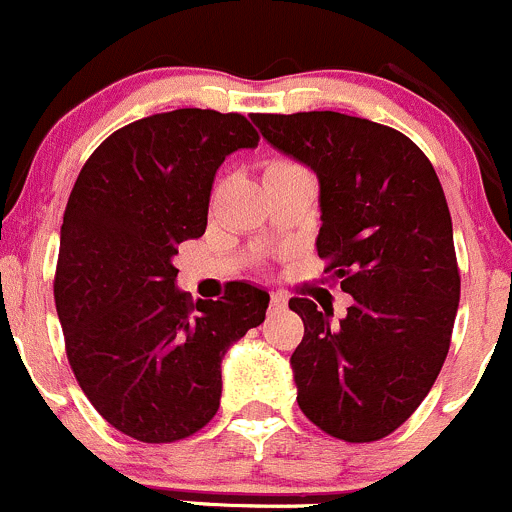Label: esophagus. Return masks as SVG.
<instances>
[{
  "instance_id": "obj_1",
  "label": "esophagus",
  "mask_w": 512,
  "mask_h": 512,
  "mask_svg": "<svg viewBox=\"0 0 512 512\" xmlns=\"http://www.w3.org/2000/svg\"><path fill=\"white\" fill-rule=\"evenodd\" d=\"M271 308L273 311H278V308H286V298H283L281 293H271Z\"/></svg>"
}]
</instances>
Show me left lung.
Segmentation results:
<instances>
[{"instance_id": "obj_1", "label": "left lung", "mask_w": 512, "mask_h": 512, "mask_svg": "<svg viewBox=\"0 0 512 512\" xmlns=\"http://www.w3.org/2000/svg\"><path fill=\"white\" fill-rule=\"evenodd\" d=\"M318 179L316 251L353 296L346 318L308 298L291 356L298 408L348 443L386 438L433 388L460 301L453 224L428 156L391 126L338 111L254 114Z\"/></svg>"}]
</instances>
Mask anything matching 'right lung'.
Instances as JSON below:
<instances>
[{
	"label": "right lung",
	"mask_w": 512,
	"mask_h": 512,
	"mask_svg": "<svg viewBox=\"0 0 512 512\" xmlns=\"http://www.w3.org/2000/svg\"><path fill=\"white\" fill-rule=\"evenodd\" d=\"M258 146L241 114L176 109L114 131L69 196L54 301L91 406L141 443H174L219 411L221 358L263 323L268 293L234 281L221 301L176 288L174 256L209 219L216 171Z\"/></svg>",
	"instance_id": "right-lung-1"
}]
</instances>
